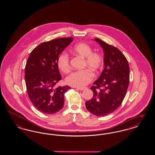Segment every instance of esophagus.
<instances>
[{"instance_id": "obj_1", "label": "esophagus", "mask_w": 155, "mask_h": 155, "mask_svg": "<svg viewBox=\"0 0 155 155\" xmlns=\"http://www.w3.org/2000/svg\"><path fill=\"white\" fill-rule=\"evenodd\" d=\"M75 88L77 89H78V90H80V91H83L85 89V88H76V87H74Z\"/></svg>"}]
</instances>
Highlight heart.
I'll return each mask as SVG.
<instances>
[{"instance_id": "1", "label": "heart", "mask_w": 155, "mask_h": 155, "mask_svg": "<svg viewBox=\"0 0 155 155\" xmlns=\"http://www.w3.org/2000/svg\"><path fill=\"white\" fill-rule=\"evenodd\" d=\"M70 51L75 55L79 56L84 59L83 66L88 67L95 72H97L102 66L103 58L97 52H92V48L85 43H77L71 48ZM59 68L66 72L70 68L69 56L66 53L59 56L58 60ZM93 73L87 68L72 72L67 77V84L75 87L82 88L92 80Z\"/></svg>"}]
</instances>
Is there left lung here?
Returning a JSON list of instances; mask_svg holds the SVG:
<instances>
[{
    "instance_id": "1",
    "label": "left lung",
    "mask_w": 155,
    "mask_h": 155,
    "mask_svg": "<svg viewBox=\"0 0 155 155\" xmlns=\"http://www.w3.org/2000/svg\"><path fill=\"white\" fill-rule=\"evenodd\" d=\"M104 52V69L91 89L93 97L85 102L88 110L96 116H105L121 105L128 87L130 67L124 55L117 48L95 38Z\"/></svg>"
}]
</instances>
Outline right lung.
Returning a JSON list of instances; mask_svg holds the SVG:
<instances>
[{
	"label": "right lung",
	"mask_w": 155,
	"mask_h": 155,
	"mask_svg": "<svg viewBox=\"0 0 155 155\" xmlns=\"http://www.w3.org/2000/svg\"><path fill=\"white\" fill-rule=\"evenodd\" d=\"M73 38L55 39L39 45L30 53L25 68V81L30 101L37 110L48 114L60 110L68 85L55 87L61 77L58 60Z\"/></svg>",
	"instance_id": "obj_1"
}]
</instances>
